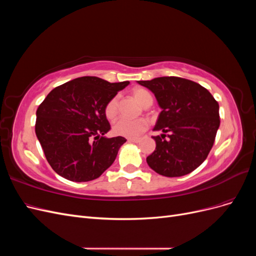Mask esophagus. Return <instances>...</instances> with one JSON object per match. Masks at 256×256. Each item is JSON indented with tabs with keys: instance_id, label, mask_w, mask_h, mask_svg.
<instances>
[{
	"instance_id": "1",
	"label": "esophagus",
	"mask_w": 256,
	"mask_h": 256,
	"mask_svg": "<svg viewBox=\"0 0 256 256\" xmlns=\"http://www.w3.org/2000/svg\"><path fill=\"white\" fill-rule=\"evenodd\" d=\"M138 141H140V140H138V138H128V142H132V143H138Z\"/></svg>"
}]
</instances>
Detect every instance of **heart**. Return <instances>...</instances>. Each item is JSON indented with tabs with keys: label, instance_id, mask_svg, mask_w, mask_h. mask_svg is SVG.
Wrapping results in <instances>:
<instances>
[{
	"label": "heart",
	"instance_id": "heart-1",
	"mask_svg": "<svg viewBox=\"0 0 256 256\" xmlns=\"http://www.w3.org/2000/svg\"><path fill=\"white\" fill-rule=\"evenodd\" d=\"M131 95L140 104L143 108H148L152 106L154 98L150 92L143 88H136L131 90ZM118 112V96H114L109 100L104 106V115L108 120H114ZM148 122L145 118H136V120H127V118H118L113 124V131L115 134L134 138L143 134L147 129Z\"/></svg>",
	"mask_w": 256,
	"mask_h": 256
}]
</instances>
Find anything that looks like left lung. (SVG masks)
<instances>
[{"mask_svg":"<svg viewBox=\"0 0 256 256\" xmlns=\"http://www.w3.org/2000/svg\"><path fill=\"white\" fill-rule=\"evenodd\" d=\"M138 83L152 92L162 109L154 127L162 134L152 136L156 150L146 158L147 164L166 177L194 171L214 145L220 126L218 102L202 85L178 76Z\"/></svg>","mask_w":256,"mask_h":256,"instance_id":"8db88e82","label":"left lung"}]
</instances>
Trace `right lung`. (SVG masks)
Masks as SVG:
<instances>
[{
    "mask_svg": "<svg viewBox=\"0 0 256 256\" xmlns=\"http://www.w3.org/2000/svg\"><path fill=\"white\" fill-rule=\"evenodd\" d=\"M128 84L82 76L52 90L38 106L35 132L60 176L90 182L112 166L126 138L104 136L111 129L104 106Z\"/></svg>",
    "mask_w": 256,
    "mask_h": 256,
    "instance_id": "1",
    "label": "right lung"
}]
</instances>
